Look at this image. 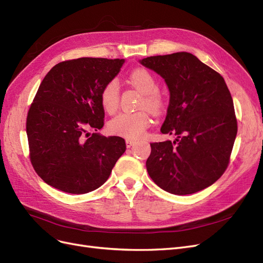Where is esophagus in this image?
Masks as SVG:
<instances>
[{"instance_id":"esophagus-1","label":"esophagus","mask_w":263,"mask_h":263,"mask_svg":"<svg viewBox=\"0 0 263 263\" xmlns=\"http://www.w3.org/2000/svg\"><path fill=\"white\" fill-rule=\"evenodd\" d=\"M134 141L133 140H130V139H128V140H125V144H126V147H131V146H133L134 145Z\"/></svg>"}]
</instances>
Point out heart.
Here are the masks:
<instances>
[{
    "mask_svg": "<svg viewBox=\"0 0 263 263\" xmlns=\"http://www.w3.org/2000/svg\"><path fill=\"white\" fill-rule=\"evenodd\" d=\"M129 82L143 94L140 107L157 114L163 109L164 100L157 91L158 84L155 76L144 69H135L129 75ZM101 106L108 114H114L119 105V85L116 80L109 81L100 92ZM151 119L145 110L135 112H121L108 123L111 134L126 139H137L144 134Z\"/></svg>",
    "mask_w": 263,
    "mask_h": 263,
    "instance_id": "1",
    "label": "heart"
}]
</instances>
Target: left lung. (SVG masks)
<instances>
[{
	"label": "left lung",
	"instance_id": "8db88e82",
	"mask_svg": "<svg viewBox=\"0 0 263 263\" xmlns=\"http://www.w3.org/2000/svg\"><path fill=\"white\" fill-rule=\"evenodd\" d=\"M140 63L165 80L171 97L160 131L176 135L173 142L151 143L149 177L177 196L210 187L226 171L237 134L224 79L189 52L148 57Z\"/></svg>",
	"mask_w": 263,
	"mask_h": 263
}]
</instances>
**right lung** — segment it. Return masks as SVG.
<instances>
[{
  "mask_svg": "<svg viewBox=\"0 0 263 263\" xmlns=\"http://www.w3.org/2000/svg\"><path fill=\"white\" fill-rule=\"evenodd\" d=\"M124 59L80 58L54 65L42 80L29 108V156L38 176L67 193L94 191L109 178L125 152L120 137H104L100 92ZM91 128L97 132L90 135Z\"/></svg>",
  "mask_w": 263,
  "mask_h": 263,
  "instance_id": "1",
  "label": "right lung"
}]
</instances>
